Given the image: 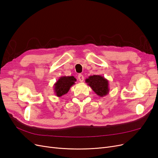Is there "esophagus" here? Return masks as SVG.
Segmentation results:
<instances>
[{
  "label": "esophagus",
  "instance_id": "1",
  "mask_svg": "<svg viewBox=\"0 0 158 158\" xmlns=\"http://www.w3.org/2000/svg\"><path fill=\"white\" fill-rule=\"evenodd\" d=\"M78 80H79V81H80V82H82L83 81H84V76H83L82 74H78Z\"/></svg>",
  "mask_w": 158,
  "mask_h": 158
}]
</instances>
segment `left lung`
Wrapping results in <instances>:
<instances>
[{"label":"left lung","instance_id":"8db88e82","mask_svg":"<svg viewBox=\"0 0 158 158\" xmlns=\"http://www.w3.org/2000/svg\"><path fill=\"white\" fill-rule=\"evenodd\" d=\"M85 81L99 97H103L109 94V81L103 76L101 75L90 76Z\"/></svg>","mask_w":158,"mask_h":158}]
</instances>
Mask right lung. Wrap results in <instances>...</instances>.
I'll use <instances>...</instances> for the list:
<instances>
[{
    "mask_svg": "<svg viewBox=\"0 0 158 158\" xmlns=\"http://www.w3.org/2000/svg\"><path fill=\"white\" fill-rule=\"evenodd\" d=\"M76 79L73 76H61L54 84V92L57 97L67 94L72 85L75 84Z\"/></svg>",
    "mask_w": 158,
    "mask_h": 158,
    "instance_id": "obj_1",
    "label": "right lung"
}]
</instances>
